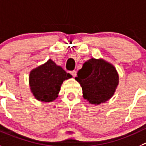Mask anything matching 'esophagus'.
Listing matches in <instances>:
<instances>
[{"instance_id":"34e87169","label":"esophagus","mask_w":146,"mask_h":146,"mask_svg":"<svg viewBox=\"0 0 146 146\" xmlns=\"http://www.w3.org/2000/svg\"><path fill=\"white\" fill-rule=\"evenodd\" d=\"M69 73H70V74L72 75V76H73V77H76V70H72V71H70Z\"/></svg>"}]
</instances>
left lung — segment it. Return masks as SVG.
<instances>
[{
    "label": "left lung",
    "instance_id": "left-lung-1",
    "mask_svg": "<svg viewBox=\"0 0 146 146\" xmlns=\"http://www.w3.org/2000/svg\"><path fill=\"white\" fill-rule=\"evenodd\" d=\"M76 80L82 87L84 99L90 104H99L113 96L119 76L112 65L104 60L92 58L78 70Z\"/></svg>",
    "mask_w": 146,
    "mask_h": 146
}]
</instances>
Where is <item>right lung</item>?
Masks as SVG:
<instances>
[{"label": "right lung", "mask_w": 146, "mask_h": 146, "mask_svg": "<svg viewBox=\"0 0 146 146\" xmlns=\"http://www.w3.org/2000/svg\"><path fill=\"white\" fill-rule=\"evenodd\" d=\"M71 77L70 73L49 60L44 65L31 71L29 84L32 93L36 99L50 102L58 97L64 80Z\"/></svg>", "instance_id": "add662e5"}]
</instances>
